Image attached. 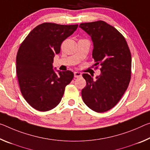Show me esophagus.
Instances as JSON below:
<instances>
[{"instance_id": "obj_1", "label": "esophagus", "mask_w": 150, "mask_h": 150, "mask_svg": "<svg viewBox=\"0 0 150 150\" xmlns=\"http://www.w3.org/2000/svg\"><path fill=\"white\" fill-rule=\"evenodd\" d=\"M82 75L81 73L80 72H74V77H79Z\"/></svg>"}]
</instances>
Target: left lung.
<instances>
[{"label": "left lung", "instance_id": "8db88e82", "mask_svg": "<svg viewBox=\"0 0 150 150\" xmlns=\"http://www.w3.org/2000/svg\"><path fill=\"white\" fill-rule=\"evenodd\" d=\"M79 27L91 36L94 65L96 69L101 66V75L96 80L87 73L83 74L87 83L81 91L83 100L93 111L105 112L118 103L129 85L130 50L122 33L105 21L81 23Z\"/></svg>", "mask_w": 150, "mask_h": 150}]
</instances>
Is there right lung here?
<instances>
[{"label":"right lung","mask_w":150,"mask_h":150,"mask_svg":"<svg viewBox=\"0 0 150 150\" xmlns=\"http://www.w3.org/2000/svg\"><path fill=\"white\" fill-rule=\"evenodd\" d=\"M77 27L78 25L42 23L29 33L18 50L16 75L21 92L38 111L55 108L74 77L69 70L55 73L52 63L54 55L60 53L61 43Z\"/></svg>","instance_id":"1"}]
</instances>
